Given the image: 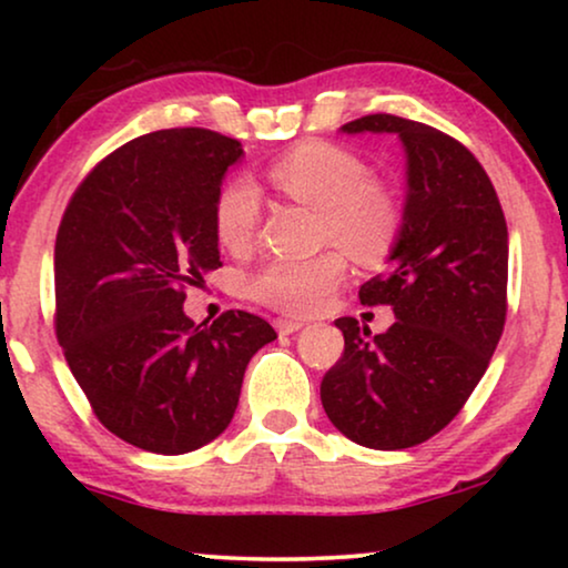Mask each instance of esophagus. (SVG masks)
Listing matches in <instances>:
<instances>
[{"label":"esophagus","mask_w":568,"mask_h":568,"mask_svg":"<svg viewBox=\"0 0 568 568\" xmlns=\"http://www.w3.org/2000/svg\"><path fill=\"white\" fill-rule=\"evenodd\" d=\"M302 325L305 323H300V321H290V317H278L276 321V331L282 333V336H290V333H297Z\"/></svg>","instance_id":"1"}]
</instances>
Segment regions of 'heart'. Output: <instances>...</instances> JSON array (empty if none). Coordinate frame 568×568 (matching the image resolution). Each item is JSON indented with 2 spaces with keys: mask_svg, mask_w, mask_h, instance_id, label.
<instances>
[{
  "mask_svg": "<svg viewBox=\"0 0 568 568\" xmlns=\"http://www.w3.org/2000/svg\"><path fill=\"white\" fill-rule=\"evenodd\" d=\"M286 196L321 212V240L336 243L359 263L385 261L403 230V204L385 183L369 181V168L344 146L307 142L284 152L268 170ZM261 191L251 175H232L214 201V232L222 247L243 253L261 222ZM346 276L338 251L302 261H268L247 282L251 297L286 315H313Z\"/></svg>",
  "mask_w": 568,
  "mask_h": 568,
  "instance_id": "obj_1",
  "label": "heart"
}]
</instances>
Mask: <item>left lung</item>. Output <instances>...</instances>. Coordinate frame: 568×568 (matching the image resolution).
<instances>
[{"label":"left lung","mask_w":568,"mask_h":568,"mask_svg":"<svg viewBox=\"0 0 568 568\" xmlns=\"http://www.w3.org/2000/svg\"><path fill=\"white\" fill-rule=\"evenodd\" d=\"M341 131L398 134L408 193L390 268L359 290L362 305H390L398 321L372 336L356 317H338L344 354L325 372L321 400L356 445L406 449L460 414L491 362L507 321V220L457 139L390 113Z\"/></svg>","instance_id":"obj_1"}]
</instances>
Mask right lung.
<instances>
[{
    "label": "right lung",
    "instance_id": "right-lung-1",
    "mask_svg": "<svg viewBox=\"0 0 568 568\" xmlns=\"http://www.w3.org/2000/svg\"><path fill=\"white\" fill-rule=\"evenodd\" d=\"M243 154L209 129L136 136L77 185L53 247L57 338L92 414L115 437L183 455L235 416L251 356L276 338L263 317L183 313L220 268L214 201Z\"/></svg>",
    "mask_w": 568,
    "mask_h": 568
}]
</instances>
